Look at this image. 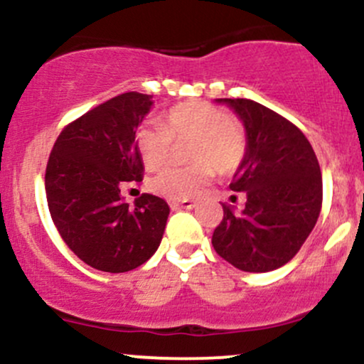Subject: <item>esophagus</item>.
Segmentation results:
<instances>
[{
  "instance_id": "esophagus-1",
  "label": "esophagus",
  "mask_w": 364,
  "mask_h": 364,
  "mask_svg": "<svg viewBox=\"0 0 364 364\" xmlns=\"http://www.w3.org/2000/svg\"><path fill=\"white\" fill-rule=\"evenodd\" d=\"M169 205L173 210H181V208H185V210H191V208L196 207V203L191 202V200H171Z\"/></svg>"
}]
</instances>
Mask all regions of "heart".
<instances>
[{"label":"heart","instance_id":"obj_1","mask_svg":"<svg viewBox=\"0 0 364 364\" xmlns=\"http://www.w3.org/2000/svg\"><path fill=\"white\" fill-rule=\"evenodd\" d=\"M195 139L191 168L168 166L154 178L152 190L173 200H186L210 181L212 166L229 174L240 168L246 154L245 129L228 111L205 101L183 102L171 107L164 127L145 124L136 133V147L149 169H157L169 156L171 141Z\"/></svg>","mask_w":364,"mask_h":364}]
</instances>
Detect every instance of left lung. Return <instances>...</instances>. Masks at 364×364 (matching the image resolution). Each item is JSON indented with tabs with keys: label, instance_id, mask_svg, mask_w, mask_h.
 Masks as SVG:
<instances>
[{
	"label": "left lung",
	"instance_id": "1",
	"mask_svg": "<svg viewBox=\"0 0 364 364\" xmlns=\"http://www.w3.org/2000/svg\"><path fill=\"white\" fill-rule=\"evenodd\" d=\"M243 123L246 154L229 188L241 210L223 203L212 245L243 272H270L299 252L321 210V173L310 141L291 121L250 99H215Z\"/></svg>",
	"mask_w": 364,
	"mask_h": 364
}]
</instances>
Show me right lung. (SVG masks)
<instances>
[{
    "mask_svg": "<svg viewBox=\"0 0 364 364\" xmlns=\"http://www.w3.org/2000/svg\"><path fill=\"white\" fill-rule=\"evenodd\" d=\"M152 95L127 92L85 112L61 132L46 168L51 219L68 248L102 272L136 269L157 252L169 205L144 193L133 207L123 181H141L136 129Z\"/></svg>",
    "mask_w": 364,
    "mask_h": 364,
    "instance_id": "obj_1",
    "label": "right lung"
}]
</instances>
